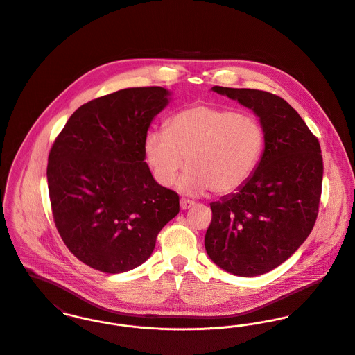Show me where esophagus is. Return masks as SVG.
Here are the masks:
<instances>
[{
    "label": "esophagus",
    "instance_id": "obj_1",
    "mask_svg": "<svg viewBox=\"0 0 355 355\" xmlns=\"http://www.w3.org/2000/svg\"><path fill=\"white\" fill-rule=\"evenodd\" d=\"M180 205H181V208H182V209H189L191 207H193V205H195V202H193L192 200H188V198H181Z\"/></svg>",
    "mask_w": 355,
    "mask_h": 355
}]
</instances>
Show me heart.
Returning <instances> with one entry per match:
<instances>
[{
	"label": "heart",
	"mask_w": 355,
	"mask_h": 355,
	"mask_svg": "<svg viewBox=\"0 0 355 355\" xmlns=\"http://www.w3.org/2000/svg\"><path fill=\"white\" fill-rule=\"evenodd\" d=\"M266 148L260 119L233 109L200 103L177 112L167 129H151L144 137V154L159 184L170 187L178 171V189L201 195L239 191L256 171Z\"/></svg>",
	"instance_id": "b5f03b06"
}]
</instances>
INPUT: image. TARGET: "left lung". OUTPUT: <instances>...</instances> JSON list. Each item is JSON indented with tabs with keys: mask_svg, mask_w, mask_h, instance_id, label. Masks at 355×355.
Instances as JSON below:
<instances>
[{
	"mask_svg": "<svg viewBox=\"0 0 355 355\" xmlns=\"http://www.w3.org/2000/svg\"><path fill=\"white\" fill-rule=\"evenodd\" d=\"M212 91L253 110L266 130V148L239 191L211 202L205 250L233 275H263L284 263L315 226L322 182L320 143L277 95L219 85Z\"/></svg>",
	"mask_w": 355,
	"mask_h": 355,
	"instance_id": "obj_1",
	"label": "left lung"
}]
</instances>
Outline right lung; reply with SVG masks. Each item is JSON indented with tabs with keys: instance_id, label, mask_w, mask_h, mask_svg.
<instances>
[{
	"instance_id": "1",
	"label": "right lung",
	"mask_w": 355,
	"mask_h": 355,
	"mask_svg": "<svg viewBox=\"0 0 355 355\" xmlns=\"http://www.w3.org/2000/svg\"><path fill=\"white\" fill-rule=\"evenodd\" d=\"M168 96L162 87H137L96 98L71 116L50 150L55 227L94 270L121 274L143 264L180 212L178 195L144 162V137Z\"/></svg>"
}]
</instances>
